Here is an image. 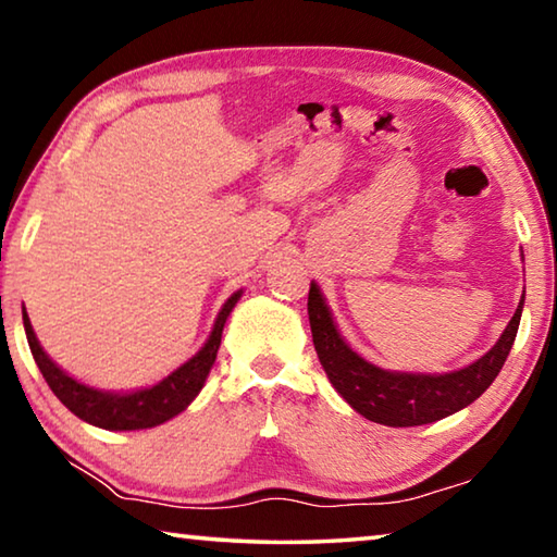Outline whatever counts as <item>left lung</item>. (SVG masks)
<instances>
[{
  "label": "left lung",
  "instance_id": "1",
  "mask_svg": "<svg viewBox=\"0 0 557 557\" xmlns=\"http://www.w3.org/2000/svg\"><path fill=\"white\" fill-rule=\"evenodd\" d=\"M307 312L309 324H312L317 356L338 395L356 412H361L363 418L373 422L391 428H414L467 408L494 383L513 346L523 312V299L518 301L513 319L508 322L492 351L467 366V369L445 375L391 373L363 361L336 332L334 319L329 314L322 292L314 282L309 285Z\"/></svg>",
  "mask_w": 557,
  "mask_h": 557
}]
</instances>
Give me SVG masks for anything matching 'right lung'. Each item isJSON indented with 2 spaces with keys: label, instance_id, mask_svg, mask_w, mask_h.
<instances>
[{
  "label": "right lung",
  "instance_id": "1",
  "mask_svg": "<svg viewBox=\"0 0 557 557\" xmlns=\"http://www.w3.org/2000/svg\"><path fill=\"white\" fill-rule=\"evenodd\" d=\"M238 297L240 292H235V295L225 301L223 309L219 312V319H215L209 342L203 344L201 351L194 358H188L182 369H176L172 375H166L162 383L152 385V388L125 393V395L88 388V385L71 379L69 373H63L59 366L46 356L39 342H36V334L26 312H24V329H26V338H29L34 361L39 366L41 375L46 379V383H49V388L53 391L55 398H59L73 414H78L81 420H86L90 425L102 428V430H145V428H154V425H162L166 420H172L174 414L182 412L186 405L199 395V391L206 383V375H209L211 366L215 361V354H219L225 319H228Z\"/></svg>",
  "mask_w": 557,
  "mask_h": 557
}]
</instances>
